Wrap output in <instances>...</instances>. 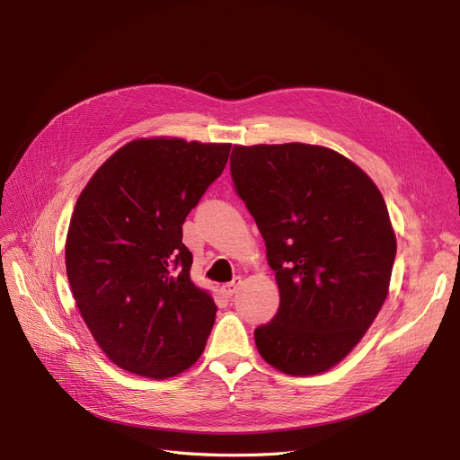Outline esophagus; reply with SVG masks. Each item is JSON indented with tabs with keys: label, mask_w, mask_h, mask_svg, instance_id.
I'll return each instance as SVG.
<instances>
[{
	"label": "esophagus",
	"mask_w": 460,
	"mask_h": 460,
	"mask_svg": "<svg viewBox=\"0 0 460 460\" xmlns=\"http://www.w3.org/2000/svg\"><path fill=\"white\" fill-rule=\"evenodd\" d=\"M240 283H243V278H234L231 283L222 285V293H224L226 296H233V295L236 293V288L240 287Z\"/></svg>",
	"instance_id": "esophagus-1"
}]
</instances>
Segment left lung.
Here are the masks:
<instances>
[{
    "mask_svg": "<svg viewBox=\"0 0 460 460\" xmlns=\"http://www.w3.org/2000/svg\"><path fill=\"white\" fill-rule=\"evenodd\" d=\"M234 190L255 217L279 307L255 328L262 359L319 375L359 343L388 296L397 240L367 173L321 145H234Z\"/></svg>",
    "mask_w": 460,
    "mask_h": 460,
    "instance_id": "8db88e82",
    "label": "left lung"
}]
</instances>
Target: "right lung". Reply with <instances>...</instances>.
I'll return each mask as SVG.
<instances>
[{
	"instance_id": "right-lung-1",
	"label": "right lung",
	"mask_w": 460,
	"mask_h": 460,
	"mask_svg": "<svg viewBox=\"0 0 460 460\" xmlns=\"http://www.w3.org/2000/svg\"><path fill=\"white\" fill-rule=\"evenodd\" d=\"M229 151V143L134 139L80 193L66 276L94 341L120 369L160 380L203 354L217 307L190 279L182 224Z\"/></svg>"
}]
</instances>
